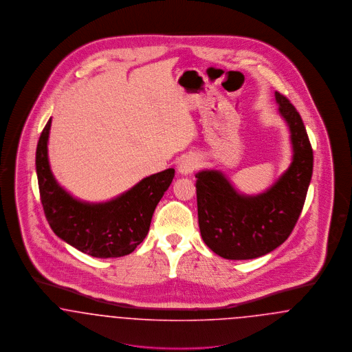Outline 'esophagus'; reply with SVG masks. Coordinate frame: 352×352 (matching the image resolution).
I'll return each instance as SVG.
<instances>
[{
    "label": "esophagus",
    "mask_w": 352,
    "mask_h": 352,
    "mask_svg": "<svg viewBox=\"0 0 352 352\" xmlns=\"http://www.w3.org/2000/svg\"><path fill=\"white\" fill-rule=\"evenodd\" d=\"M198 165H199V162H198V158L195 155H186L178 164V171L182 175H188L195 168H198Z\"/></svg>",
    "instance_id": "1"
}]
</instances>
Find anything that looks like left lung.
Returning <instances> with one entry per match:
<instances>
[{"label": "left lung", "mask_w": 352, "mask_h": 352, "mask_svg": "<svg viewBox=\"0 0 352 352\" xmlns=\"http://www.w3.org/2000/svg\"><path fill=\"white\" fill-rule=\"evenodd\" d=\"M293 161L277 182L258 195H241L217 170L197 174L198 221L206 245L227 260H250L280 247L301 215L313 174V149L300 113L280 92Z\"/></svg>", "instance_id": "left-lung-1"}]
</instances>
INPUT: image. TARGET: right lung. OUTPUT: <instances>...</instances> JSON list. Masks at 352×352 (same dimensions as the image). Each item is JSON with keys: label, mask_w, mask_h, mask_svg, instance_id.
I'll list each match as a JSON object with an SVG mask.
<instances>
[{"label": "right lung", "mask_w": 352, "mask_h": 352, "mask_svg": "<svg viewBox=\"0 0 352 352\" xmlns=\"http://www.w3.org/2000/svg\"><path fill=\"white\" fill-rule=\"evenodd\" d=\"M51 118L35 154L39 195L51 230L74 248L94 257L129 254L149 232L153 212L174 178V168L144 178L131 190L105 203L72 198L55 181L47 157Z\"/></svg>", "instance_id": "1"}]
</instances>
